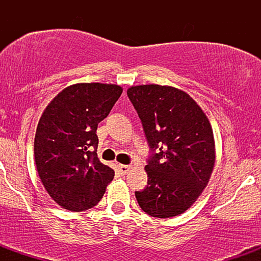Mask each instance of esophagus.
Returning a JSON list of instances; mask_svg holds the SVG:
<instances>
[{
	"instance_id": "34e87169",
	"label": "esophagus",
	"mask_w": 261,
	"mask_h": 261,
	"mask_svg": "<svg viewBox=\"0 0 261 261\" xmlns=\"http://www.w3.org/2000/svg\"><path fill=\"white\" fill-rule=\"evenodd\" d=\"M118 169L121 174H127L130 172L131 166H125V164H118Z\"/></svg>"
}]
</instances>
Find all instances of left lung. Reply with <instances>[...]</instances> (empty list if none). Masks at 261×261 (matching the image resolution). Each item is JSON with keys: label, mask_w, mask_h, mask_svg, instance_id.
I'll list each match as a JSON object with an SVG mask.
<instances>
[{"label": "left lung", "mask_w": 261, "mask_h": 261, "mask_svg": "<svg viewBox=\"0 0 261 261\" xmlns=\"http://www.w3.org/2000/svg\"><path fill=\"white\" fill-rule=\"evenodd\" d=\"M153 151L145 167L148 180L136 191L140 207L153 217L184 214L207 187L216 147L208 118L187 92L170 86L127 89Z\"/></svg>", "instance_id": "1"}]
</instances>
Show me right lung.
<instances>
[{"label": "right lung", "mask_w": 261, "mask_h": 261, "mask_svg": "<svg viewBox=\"0 0 261 261\" xmlns=\"http://www.w3.org/2000/svg\"><path fill=\"white\" fill-rule=\"evenodd\" d=\"M107 83L66 87L45 108L34 137L39 178L50 197L68 211H85L100 201L114 170L99 161L97 127L121 95Z\"/></svg>", "instance_id": "right-lung-1"}]
</instances>
